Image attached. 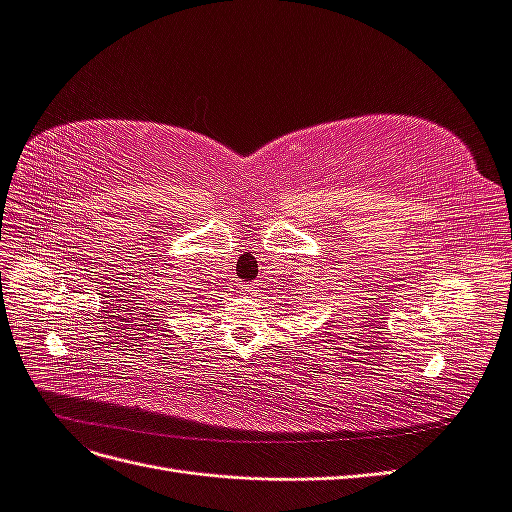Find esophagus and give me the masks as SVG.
<instances>
[{
  "label": "esophagus",
  "instance_id": "34e87169",
  "mask_svg": "<svg viewBox=\"0 0 512 512\" xmlns=\"http://www.w3.org/2000/svg\"><path fill=\"white\" fill-rule=\"evenodd\" d=\"M243 288H245V292H247V294H252V292H254V288H256V284H245Z\"/></svg>",
  "mask_w": 512,
  "mask_h": 512
}]
</instances>
